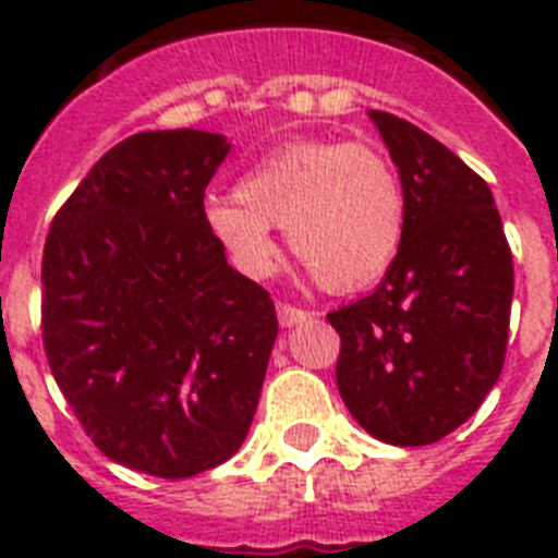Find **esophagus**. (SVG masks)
I'll return each mask as SVG.
<instances>
[{"label":"esophagus","mask_w":558,"mask_h":558,"mask_svg":"<svg viewBox=\"0 0 558 558\" xmlns=\"http://www.w3.org/2000/svg\"><path fill=\"white\" fill-rule=\"evenodd\" d=\"M310 318L306 310L301 306H292V304H278V322L280 327H295V324H304Z\"/></svg>","instance_id":"obj_1"}]
</instances>
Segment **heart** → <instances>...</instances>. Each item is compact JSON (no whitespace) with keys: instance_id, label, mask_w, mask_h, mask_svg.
I'll return each mask as SVG.
<instances>
[{"instance_id":"heart-1","label":"heart","mask_w":558,"mask_h":558,"mask_svg":"<svg viewBox=\"0 0 558 558\" xmlns=\"http://www.w3.org/2000/svg\"><path fill=\"white\" fill-rule=\"evenodd\" d=\"M234 193L205 202V226L248 278L278 266L271 226L327 289L379 278L405 236L402 179L371 144L289 142L245 170Z\"/></svg>"}]
</instances>
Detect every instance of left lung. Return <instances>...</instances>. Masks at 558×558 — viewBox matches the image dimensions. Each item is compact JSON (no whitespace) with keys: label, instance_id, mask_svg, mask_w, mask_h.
I'll return each mask as SVG.
<instances>
[{"label":"left lung","instance_id":"1","mask_svg":"<svg viewBox=\"0 0 558 558\" xmlns=\"http://www.w3.org/2000/svg\"><path fill=\"white\" fill-rule=\"evenodd\" d=\"M405 187V236L367 298L327 322L336 381L371 437L428 446L475 414L501 376L512 254L493 191L437 138L367 109Z\"/></svg>","mask_w":558,"mask_h":558}]
</instances>
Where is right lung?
<instances>
[{"label":"right lung","mask_w":558,"mask_h":558,"mask_svg":"<svg viewBox=\"0 0 558 558\" xmlns=\"http://www.w3.org/2000/svg\"><path fill=\"white\" fill-rule=\"evenodd\" d=\"M226 135L150 130L86 173L43 252V344L109 460L193 477L243 446L278 315L205 226Z\"/></svg>","instance_id":"add662e5"}]
</instances>
